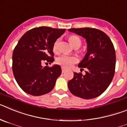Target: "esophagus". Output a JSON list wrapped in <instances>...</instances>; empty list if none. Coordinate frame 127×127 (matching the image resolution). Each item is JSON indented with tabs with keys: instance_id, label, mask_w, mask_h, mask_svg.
<instances>
[{
	"instance_id": "34e87169",
	"label": "esophagus",
	"mask_w": 127,
	"mask_h": 127,
	"mask_svg": "<svg viewBox=\"0 0 127 127\" xmlns=\"http://www.w3.org/2000/svg\"><path fill=\"white\" fill-rule=\"evenodd\" d=\"M65 69L64 67H62V73H65Z\"/></svg>"
}]
</instances>
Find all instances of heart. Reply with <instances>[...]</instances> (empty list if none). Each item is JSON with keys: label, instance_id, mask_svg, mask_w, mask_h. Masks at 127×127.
Here are the masks:
<instances>
[{"label": "heart", "instance_id": "b5f03b06", "mask_svg": "<svg viewBox=\"0 0 127 127\" xmlns=\"http://www.w3.org/2000/svg\"><path fill=\"white\" fill-rule=\"evenodd\" d=\"M60 39H58L56 40L55 42L53 44V51L55 52H57L58 51V46L59 43ZM69 42L72 44L73 47L75 46H79L80 47L81 44V41L76 35H71L69 37ZM77 59L76 57H73V56H70L68 55H62L58 57L57 59V62L60 65L63 66L65 68H70L75 63L77 62Z\"/></svg>", "mask_w": 127, "mask_h": 127}]
</instances>
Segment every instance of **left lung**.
Instances as JSON below:
<instances>
[{
  "label": "left lung",
  "mask_w": 127,
  "mask_h": 127,
  "mask_svg": "<svg viewBox=\"0 0 127 127\" xmlns=\"http://www.w3.org/2000/svg\"><path fill=\"white\" fill-rule=\"evenodd\" d=\"M68 31L83 37L86 53L78 67L86 68V74L74 72L68 82L70 92L85 99L98 97L109 86L114 77L116 54L110 38L101 30L92 28L70 29Z\"/></svg>",
  "instance_id": "obj_1"
}]
</instances>
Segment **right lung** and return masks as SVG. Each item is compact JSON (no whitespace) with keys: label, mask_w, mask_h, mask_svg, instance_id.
I'll return each mask as SVG.
<instances>
[{"label":"right lung","mask_w":127,"mask_h":127,"mask_svg":"<svg viewBox=\"0 0 127 127\" xmlns=\"http://www.w3.org/2000/svg\"><path fill=\"white\" fill-rule=\"evenodd\" d=\"M65 32V29L41 27L29 30L19 40L13 51V72L25 92L39 96L53 89L61 67H43L41 64L44 60L53 62V44Z\"/></svg>","instance_id":"obj_1"}]
</instances>
